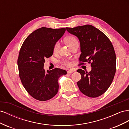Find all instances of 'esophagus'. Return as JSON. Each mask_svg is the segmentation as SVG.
<instances>
[{"instance_id":"34e87169","label":"esophagus","mask_w":129,"mask_h":129,"mask_svg":"<svg viewBox=\"0 0 129 129\" xmlns=\"http://www.w3.org/2000/svg\"><path fill=\"white\" fill-rule=\"evenodd\" d=\"M74 72H75V70H70L68 71V73H70V74H71V73Z\"/></svg>"}]
</instances>
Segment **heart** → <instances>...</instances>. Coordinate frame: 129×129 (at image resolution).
Here are the masks:
<instances>
[{"label":"heart","mask_w":129,"mask_h":129,"mask_svg":"<svg viewBox=\"0 0 129 129\" xmlns=\"http://www.w3.org/2000/svg\"><path fill=\"white\" fill-rule=\"evenodd\" d=\"M76 40H77L74 37H71V36L68 37H67L65 39L66 43H67V44L69 46H71V44L73 43H74L75 41H76ZM59 43L57 42L56 44H55V45L54 46L53 51L54 52H57V51H58V50L59 49ZM67 64L69 65V64Z\"/></svg>","instance_id":"1"}]
</instances>
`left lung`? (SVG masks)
<instances>
[{"mask_svg":"<svg viewBox=\"0 0 129 129\" xmlns=\"http://www.w3.org/2000/svg\"><path fill=\"white\" fill-rule=\"evenodd\" d=\"M66 28L79 40V60L92 62L90 72L82 69L77 71L82 76L77 82L80 91L89 97L100 96L111 85L116 72V57L111 42L104 34L91 25Z\"/></svg>","mask_w":129,"mask_h":129,"instance_id":"8db88e82","label":"left lung"}]
</instances>
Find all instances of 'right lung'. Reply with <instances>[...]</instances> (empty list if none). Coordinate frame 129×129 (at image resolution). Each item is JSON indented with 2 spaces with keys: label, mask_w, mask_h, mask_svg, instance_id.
<instances>
[{
  "label": "right lung",
  "mask_w": 129,
  "mask_h": 129,
  "mask_svg": "<svg viewBox=\"0 0 129 129\" xmlns=\"http://www.w3.org/2000/svg\"><path fill=\"white\" fill-rule=\"evenodd\" d=\"M65 28L42 27L33 32L22 45L18 59L21 82L29 94L40 101L53 98L59 89L58 79L67 74L56 68L45 71V59L52 56L55 44L64 35Z\"/></svg>",
  "instance_id": "right-lung-1"
}]
</instances>
